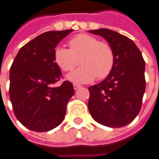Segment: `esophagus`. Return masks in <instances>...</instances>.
<instances>
[{
	"mask_svg": "<svg viewBox=\"0 0 159 159\" xmlns=\"http://www.w3.org/2000/svg\"><path fill=\"white\" fill-rule=\"evenodd\" d=\"M73 87H74V89L76 90L77 89L81 88V85H79V84H76V83H74V84H73Z\"/></svg>",
	"mask_w": 159,
	"mask_h": 159,
	"instance_id": "1",
	"label": "esophagus"
}]
</instances>
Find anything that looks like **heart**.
Here are the masks:
<instances>
[{"label": "heart", "mask_w": 159, "mask_h": 159, "mask_svg": "<svg viewBox=\"0 0 159 159\" xmlns=\"http://www.w3.org/2000/svg\"><path fill=\"white\" fill-rule=\"evenodd\" d=\"M70 49L57 46L54 51L57 65L65 72L71 71L80 64V68L70 73L68 79L73 83H90L97 77L105 79L113 70L114 52L109 44L99 41L88 34H78L69 41Z\"/></svg>", "instance_id": "1"}]
</instances>
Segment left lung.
I'll use <instances>...</instances> for the list:
<instances>
[{"mask_svg": "<svg viewBox=\"0 0 159 159\" xmlns=\"http://www.w3.org/2000/svg\"><path fill=\"white\" fill-rule=\"evenodd\" d=\"M89 33L102 36L112 46L115 62L102 82L89 88V111L95 121L108 127H122L141 109L145 90V60L129 38L102 28Z\"/></svg>", "mask_w": 159, "mask_h": 159, "instance_id": "left-lung-1", "label": "left lung"}]
</instances>
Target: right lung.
I'll return each mask as SVG.
<instances>
[{
    "label": "right lung",
    "instance_id": "add662e5",
    "mask_svg": "<svg viewBox=\"0 0 159 159\" xmlns=\"http://www.w3.org/2000/svg\"><path fill=\"white\" fill-rule=\"evenodd\" d=\"M72 30L42 33L22 46L10 68L9 97L18 120L28 129L47 132L62 123L73 84L64 81L54 60L57 45Z\"/></svg>",
    "mask_w": 159,
    "mask_h": 159
}]
</instances>
